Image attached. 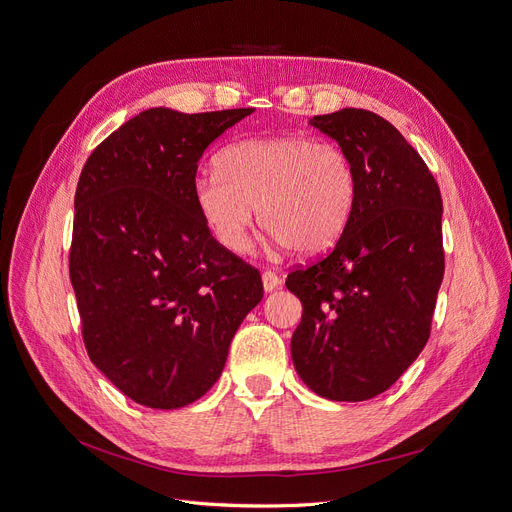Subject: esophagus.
I'll use <instances>...</instances> for the list:
<instances>
[{
    "instance_id": "34e87169",
    "label": "esophagus",
    "mask_w": 512,
    "mask_h": 512,
    "mask_svg": "<svg viewBox=\"0 0 512 512\" xmlns=\"http://www.w3.org/2000/svg\"><path fill=\"white\" fill-rule=\"evenodd\" d=\"M262 285H264V291H273V289H277L281 285V279L273 271H264L262 273Z\"/></svg>"
}]
</instances>
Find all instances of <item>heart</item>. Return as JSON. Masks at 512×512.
<instances>
[{
	"label": "heart",
	"instance_id": "heart-1",
	"mask_svg": "<svg viewBox=\"0 0 512 512\" xmlns=\"http://www.w3.org/2000/svg\"><path fill=\"white\" fill-rule=\"evenodd\" d=\"M356 170L344 148L306 135L243 139L193 181V202L212 237L243 254L256 227L273 246L312 258L344 235L356 202Z\"/></svg>",
	"mask_w": 512,
	"mask_h": 512
}]
</instances>
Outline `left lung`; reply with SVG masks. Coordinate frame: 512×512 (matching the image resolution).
I'll use <instances>...</instances> for the list:
<instances>
[{"label": "left lung", "instance_id": "left-lung-1", "mask_svg": "<svg viewBox=\"0 0 512 512\" xmlns=\"http://www.w3.org/2000/svg\"><path fill=\"white\" fill-rule=\"evenodd\" d=\"M310 125L346 150L358 187L335 248L287 275L302 302L291 360L314 394L362 402L392 387L427 344L444 279V206L419 152L379 114L344 108Z\"/></svg>", "mask_w": 512, "mask_h": 512}]
</instances>
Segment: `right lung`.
Segmentation results:
<instances>
[{"mask_svg":"<svg viewBox=\"0 0 512 512\" xmlns=\"http://www.w3.org/2000/svg\"><path fill=\"white\" fill-rule=\"evenodd\" d=\"M252 112L150 108L81 170L68 269L83 342L141 406L173 410L202 398L262 300L260 273L212 237L193 202L204 150Z\"/></svg>","mask_w":512,"mask_h":512,"instance_id":"1","label":"right lung"}]
</instances>
